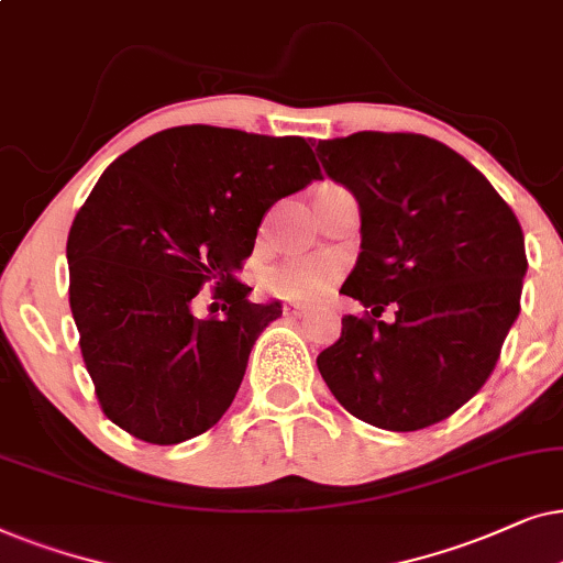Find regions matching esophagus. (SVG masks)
Here are the masks:
<instances>
[{
  "instance_id": "1",
  "label": "esophagus",
  "mask_w": 563,
  "mask_h": 563,
  "mask_svg": "<svg viewBox=\"0 0 563 563\" xmlns=\"http://www.w3.org/2000/svg\"><path fill=\"white\" fill-rule=\"evenodd\" d=\"M306 311H309V309H306V306L303 303H286V306H283V313H286V317H303V313Z\"/></svg>"
}]
</instances>
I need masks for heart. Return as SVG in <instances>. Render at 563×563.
<instances>
[{
	"label": "heart",
	"instance_id": "heart-1",
	"mask_svg": "<svg viewBox=\"0 0 563 563\" xmlns=\"http://www.w3.org/2000/svg\"><path fill=\"white\" fill-rule=\"evenodd\" d=\"M336 277H340V265L324 254H313V257L283 260L267 267L262 286L267 294L286 301H317L334 286Z\"/></svg>",
	"mask_w": 563,
	"mask_h": 563
}]
</instances>
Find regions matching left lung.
Instances as JSON below:
<instances>
[{"label":"left lung","mask_w":563,"mask_h":563,"mask_svg":"<svg viewBox=\"0 0 563 563\" xmlns=\"http://www.w3.org/2000/svg\"><path fill=\"white\" fill-rule=\"evenodd\" d=\"M317 154L360 203L363 252L342 294L371 309L342 319L321 378L380 430L443 422L492 376L520 313V221L474 164L419 133L360 131ZM386 305L391 325L377 319Z\"/></svg>","instance_id":"8db88e82"}]
</instances>
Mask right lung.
<instances>
[{"label":"right lung","mask_w":563,"mask_h":563,"mask_svg":"<svg viewBox=\"0 0 563 563\" xmlns=\"http://www.w3.org/2000/svg\"><path fill=\"white\" fill-rule=\"evenodd\" d=\"M313 179L306 139L216 125L159 131L104 169L66 257L81 357L110 422L152 445L219 422L252 344L283 313L277 301L252 303L236 273L267 208ZM206 285L221 318L194 317Z\"/></svg>","instance_id":"right-lung-1"}]
</instances>
